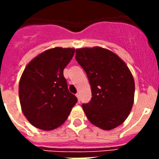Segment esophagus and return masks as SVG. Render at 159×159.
Listing matches in <instances>:
<instances>
[{
	"label": "esophagus",
	"instance_id": "esophagus-1",
	"mask_svg": "<svg viewBox=\"0 0 159 159\" xmlns=\"http://www.w3.org/2000/svg\"><path fill=\"white\" fill-rule=\"evenodd\" d=\"M76 97H77V100H78V102H81V98H80V94H79V93H77V94H76Z\"/></svg>",
	"mask_w": 159,
	"mask_h": 159
}]
</instances>
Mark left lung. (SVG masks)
<instances>
[{"label": "left lung", "instance_id": "1", "mask_svg": "<svg viewBox=\"0 0 159 159\" xmlns=\"http://www.w3.org/2000/svg\"><path fill=\"white\" fill-rule=\"evenodd\" d=\"M75 58L92 88V99L82 105L87 119L105 130L121 125L129 115L134 97V81L127 65L101 47L78 48Z\"/></svg>", "mask_w": 159, "mask_h": 159}]
</instances>
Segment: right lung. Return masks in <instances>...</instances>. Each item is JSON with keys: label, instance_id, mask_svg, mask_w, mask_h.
<instances>
[{"label": "right lung", "instance_id": "add662e5", "mask_svg": "<svg viewBox=\"0 0 159 159\" xmlns=\"http://www.w3.org/2000/svg\"><path fill=\"white\" fill-rule=\"evenodd\" d=\"M74 53V48H51L24 70L19 84L20 102L25 116L36 128L52 130L59 127L77 102L63 76Z\"/></svg>", "mask_w": 159, "mask_h": 159}]
</instances>
